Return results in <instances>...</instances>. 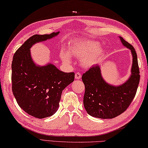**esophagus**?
<instances>
[{"instance_id": "esophagus-1", "label": "esophagus", "mask_w": 148, "mask_h": 148, "mask_svg": "<svg viewBox=\"0 0 148 148\" xmlns=\"http://www.w3.org/2000/svg\"><path fill=\"white\" fill-rule=\"evenodd\" d=\"M81 78V73L79 72H76V74H75V79H79Z\"/></svg>"}]
</instances>
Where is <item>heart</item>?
<instances>
[{"mask_svg":"<svg viewBox=\"0 0 148 148\" xmlns=\"http://www.w3.org/2000/svg\"><path fill=\"white\" fill-rule=\"evenodd\" d=\"M101 45V42L97 40H76L69 45V52L62 49L60 53V56L63 62L70 64L72 62V55L80 58L81 64L83 67L90 68L99 64L105 55L106 49Z\"/></svg>","mask_w":148,"mask_h":148,"instance_id":"1","label":"heart"}]
</instances>
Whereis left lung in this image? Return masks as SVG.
<instances>
[{"instance_id": "obj_1", "label": "left lung", "mask_w": 148, "mask_h": 148, "mask_svg": "<svg viewBox=\"0 0 148 148\" xmlns=\"http://www.w3.org/2000/svg\"><path fill=\"white\" fill-rule=\"evenodd\" d=\"M119 39L132 55L129 78L118 86L109 84L102 77L99 65L90 68L82 76L85 86L84 107L88 114L93 117L111 119L120 115L126 111L136 94L140 81L137 53L130 44L121 37Z\"/></svg>"}]
</instances>
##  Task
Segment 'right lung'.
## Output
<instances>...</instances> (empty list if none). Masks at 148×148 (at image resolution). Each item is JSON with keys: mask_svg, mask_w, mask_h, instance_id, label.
I'll list each match as a JSON object with an SVG mask.
<instances>
[{"mask_svg": "<svg viewBox=\"0 0 148 148\" xmlns=\"http://www.w3.org/2000/svg\"><path fill=\"white\" fill-rule=\"evenodd\" d=\"M60 32L34 35L15 52L12 62V90L19 106L42 119L57 111L62 91L74 80V72H64L52 64H36L30 54L34 45L57 36Z\"/></svg>", "mask_w": 148, "mask_h": 148, "instance_id": "1", "label": "right lung"}]
</instances>
